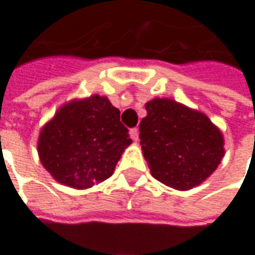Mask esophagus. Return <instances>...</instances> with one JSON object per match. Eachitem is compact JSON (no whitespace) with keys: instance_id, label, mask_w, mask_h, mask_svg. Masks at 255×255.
I'll return each mask as SVG.
<instances>
[{"instance_id":"1","label":"esophagus","mask_w":255,"mask_h":255,"mask_svg":"<svg viewBox=\"0 0 255 255\" xmlns=\"http://www.w3.org/2000/svg\"><path fill=\"white\" fill-rule=\"evenodd\" d=\"M129 134H130V137H132V140L133 142H137L139 140V129H130L129 130Z\"/></svg>"}]
</instances>
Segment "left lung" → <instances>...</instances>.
I'll return each instance as SVG.
<instances>
[{
	"label": "left lung",
	"instance_id": "obj_1",
	"mask_svg": "<svg viewBox=\"0 0 255 255\" xmlns=\"http://www.w3.org/2000/svg\"><path fill=\"white\" fill-rule=\"evenodd\" d=\"M144 108L139 139L153 177L177 190L199 186L224 156L220 130L206 115L170 99L156 98Z\"/></svg>",
	"mask_w": 255,
	"mask_h": 255
}]
</instances>
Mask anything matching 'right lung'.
I'll return each instance as SVG.
<instances>
[{"label":"right lung","mask_w":255,"mask_h":255,"mask_svg":"<svg viewBox=\"0 0 255 255\" xmlns=\"http://www.w3.org/2000/svg\"><path fill=\"white\" fill-rule=\"evenodd\" d=\"M129 130L108 98L93 95L62 106L39 134L38 153L56 180L88 189L112 176L129 146Z\"/></svg>","instance_id":"obj_1"}]
</instances>
